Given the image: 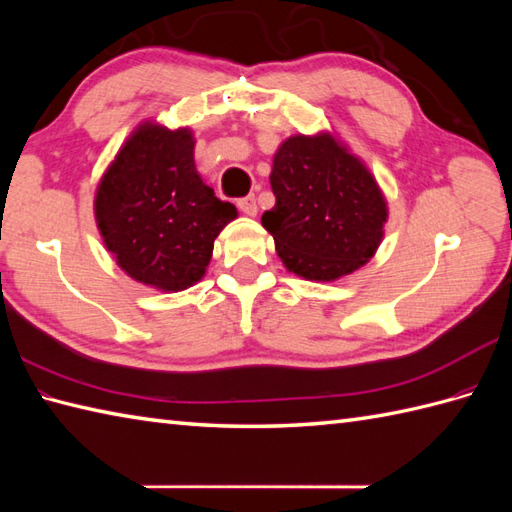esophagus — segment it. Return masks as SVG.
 I'll return each instance as SVG.
<instances>
[{
  "label": "esophagus",
  "instance_id": "esophagus-1",
  "mask_svg": "<svg viewBox=\"0 0 512 512\" xmlns=\"http://www.w3.org/2000/svg\"><path fill=\"white\" fill-rule=\"evenodd\" d=\"M237 209L246 213V215H257V202H255V195H246V198H239L237 200Z\"/></svg>",
  "mask_w": 512,
  "mask_h": 512
}]
</instances>
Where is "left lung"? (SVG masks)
<instances>
[{"instance_id": "obj_1", "label": "left lung", "mask_w": 512, "mask_h": 512, "mask_svg": "<svg viewBox=\"0 0 512 512\" xmlns=\"http://www.w3.org/2000/svg\"><path fill=\"white\" fill-rule=\"evenodd\" d=\"M270 187L277 202L262 224L290 273L334 281L374 257L387 202L369 169L332 134L284 140Z\"/></svg>"}]
</instances>
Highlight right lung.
Listing matches in <instances>:
<instances>
[{
	"label": "right lung",
	"mask_w": 512,
	"mask_h": 512,
	"mask_svg": "<svg viewBox=\"0 0 512 512\" xmlns=\"http://www.w3.org/2000/svg\"><path fill=\"white\" fill-rule=\"evenodd\" d=\"M189 127L143 123L103 173L94 198L96 226L125 273L145 286L180 292L211 262L213 242L235 220L193 162Z\"/></svg>",
	"instance_id": "1"
}]
</instances>
